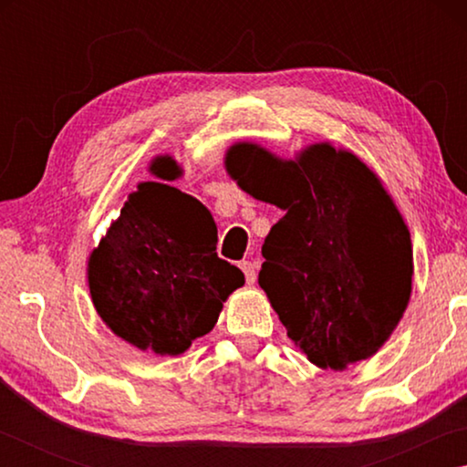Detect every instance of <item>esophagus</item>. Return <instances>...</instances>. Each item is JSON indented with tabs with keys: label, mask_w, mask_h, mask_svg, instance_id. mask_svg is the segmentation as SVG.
I'll use <instances>...</instances> for the list:
<instances>
[{
	"label": "esophagus",
	"mask_w": 467,
	"mask_h": 467,
	"mask_svg": "<svg viewBox=\"0 0 467 467\" xmlns=\"http://www.w3.org/2000/svg\"><path fill=\"white\" fill-rule=\"evenodd\" d=\"M241 270L244 274V280H247V284H253L257 280V270H255V264L251 262H241Z\"/></svg>",
	"instance_id": "esophagus-1"
}]
</instances>
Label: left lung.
I'll list each match as a JSON object with an SVG mask.
<instances>
[{
  "instance_id": "8db88e82",
  "label": "left lung",
  "mask_w": 467,
  "mask_h": 467,
  "mask_svg": "<svg viewBox=\"0 0 467 467\" xmlns=\"http://www.w3.org/2000/svg\"><path fill=\"white\" fill-rule=\"evenodd\" d=\"M226 171L249 195L286 212L265 236L259 286L288 337L321 368L373 357L412 292L410 233L381 181L329 144L296 162L236 144Z\"/></svg>"
}]
</instances>
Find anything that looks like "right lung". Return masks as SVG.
Returning <instances> with one entry per match:
<instances>
[{
	"label": "right lung",
	"mask_w": 467,
	"mask_h": 467,
	"mask_svg": "<svg viewBox=\"0 0 467 467\" xmlns=\"http://www.w3.org/2000/svg\"><path fill=\"white\" fill-rule=\"evenodd\" d=\"M152 172L172 181L179 167L161 156ZM216 244L214 218L195 197L141 183L90 255L88 286L100 319L140 350L185 352L244 284L239 267L218 257Z\"/></svg>",
	"instance_id": "right-lung-1"
}]
</instances>
